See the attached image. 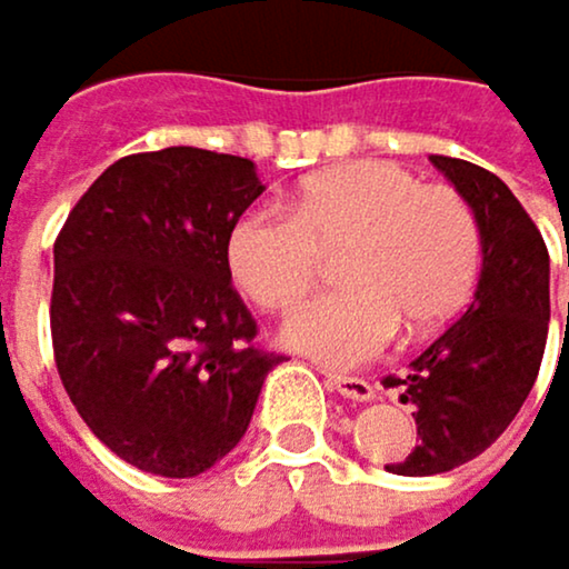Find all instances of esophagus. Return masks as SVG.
<instances>
[{"instance_id": "esophagus-1", "label": "esophagus", "mask_w": 569, "mask_h": 569, "mask_svg": "<svg viewBox=\"0 0 569 569\" xmlns=\"http://www.w3.org/2000/svg\"><path fill=\"white\" fill-rule=\"evenodd\" d=\"M328 387L338 390L341 397H349V400H372V397H377V387H372L369 380H362V377H341V372H328Z\"/></svg>"}]
</instances>
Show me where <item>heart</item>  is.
Masks as SVG:
<instances>
[{"label":"heart","mask_w":569,"mask_h":569,"mask_svg":"<svg viewBox=\"0 0 569 569\" xmlns=\"http://www.w3.org/2000/svg\"><path fill=\"white\" fill-rule=\"evenodd\" d=\"M335 251L341 287L293 307L282 341L328 366H359L400 328L425 338L470 303L483 223L449 182H425L397 161H349L310 176L290 210L256 207L228 234L231 276L262 310L297 303Z\"/></svg>","instance_id":"heart-1"}]
</instances>
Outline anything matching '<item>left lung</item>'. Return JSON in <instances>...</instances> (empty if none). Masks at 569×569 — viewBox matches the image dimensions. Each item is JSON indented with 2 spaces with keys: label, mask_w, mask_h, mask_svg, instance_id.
Here are the masks:
<instances>
[{
  "label": "left lung",
  "mask_w": 569,
  "mask_h": 569,
  "mask_svg": "<svg viewBox=\"0 0 569 569\" xmlns=\"http://www.w3.org/2000/svg\"><path fill=\"white\" fill-rule=\"evenodd\" d=\"M431 161L480 213L483 272L462 318L403 377H387L418 425V446L387 467L400 477L456 470L495 442L526 403L549 335V251L536 220L495 172L449 154Z\"/></svg>",
  "instance_id": "8db88e82"
}]
</instances>
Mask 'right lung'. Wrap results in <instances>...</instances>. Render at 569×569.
<instances>
[{
  "label": "right lung",
  "instance_id": "add662e5",
  "mask_svg": "<svg viewBox=\"0 0 569 569\" xmlns=\"http://www.w3.org/2000/svg\"><path fill=\"white\" fill-rule=\"evenodd\" d=\"M256 166L203 148L127 154L54 238L51 346L92 436L154 477H197L251 421L259 325L231 282L228 234L259 200Z\"/></svg>",
  "mask_w": 569,
  "mask_h": 569
}]
</instances>
